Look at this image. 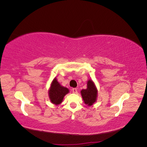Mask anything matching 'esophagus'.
<instances>
[{
  "label": "esophagus",
  "instance_id": "esophagus-1",
  "mask_svg": "<svg viewBox=\"0 0 147 147\" xmlns=\"http://www.w3.org/2000/svg\"><path fill=\"white\" fill-rule=\"evenodd\" d=\"M72 91L74 93H77V88H73Z\"/></svg>",
  "mask_w": 147,
  "mask_h": 147
}]
</instances>
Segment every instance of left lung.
I'll list each match as a JSON object with an SVG mask.
<instances>
[{"label": "left lung", "instance_id": "left-lung-1", "mask_svg": "<svg viewBox=\"0 0 147 147\" xmlns=\"http://www.w3.org/2000/svg\"><path fill=\"white\" fill-rule=\"evenodd\" d=\"M82 96L84 103L88 105H92L94 103L97 98V90L94 83L91 80H88L87 83V88L81 91Z\"/></svg>", "mask_w": 147, "mask_h": 147}]
</instances>
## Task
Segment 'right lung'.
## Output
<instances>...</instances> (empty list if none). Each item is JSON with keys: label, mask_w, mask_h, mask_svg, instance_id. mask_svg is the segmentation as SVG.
<instances>
[{"label": "right lung", "mask_w": 147, "mask_h": 147, "mask_svg": "<svg viewBox=\"0 0 147 147\" xmlns=\"http://www.w3.org/2000/svg\"><path fill=\"white\" fill-rule=\"evenodd\" d=\"M69 92L67 88L62 86L57 81L56 78H55L51 83L49 91V97L53 104L59 105L63 101L65 95Z\"/></svg>", "instance_id": "add662e5"}]
</instances>
